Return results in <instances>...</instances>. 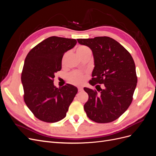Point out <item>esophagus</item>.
<instances>
[{"label": "esophagus", "mask_w": 156, "mask_h": 156, "mask_svg": "<svg viewBox=\"0 0 156 156\" xmlns=\"http://www.w3.org/2000/svg\"><path fill=\"white\" fill-rule=\"evenodd\" d=\"M82 90H83V88H81V87H79L78 88V91L79 92H81Z\"/></svg>", "instance_id": "1"}]
</instances>
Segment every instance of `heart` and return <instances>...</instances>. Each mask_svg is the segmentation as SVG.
<instances>
[{
	"mask_svg": "<svg viewBox=\"0 0 156 156\" xmlns=\"http://www.w3.org/2000/svg\"><path fill=\"white\" fill-rule=\"evenodd\" d=\"M76 53L79 55L80 58H84V56H87L88 55H90L92 54L91 49H90L86 45H79L77 47L76 49ZM68 53H66L62 58V63L64 64L65 60L66 59L68 56ZM68 79L69 81L77 84H82L84 80V74L79 71H74V72H71L68 75Z\"/></svg>",
	"mask_w": 156,
	"mask_h": 156,
	"instance_id": "1",
	"label": "heart"
}]
</instances>
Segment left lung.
<instances>
[{"mask_svg": "<svg viewBox=\"0 0 156 156\" xmlns=\"http://www.w3.org/2000/svg\"><path fill=\"white\" fill-rule=\"evenodd\" d=\"M91 49L95 67L89 83L100 90L84 88L88 100L84 105L87 116L97 123L115 121L133 101L137 77L134 60L128 51L108 36L77 39ZM102 83L105 88H100Z\"/></svg>", "mask_w": 156, "mask_h": 156, "instance_id": "1", "label": "left lung"}]
</instances>
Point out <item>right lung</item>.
I'll return each mask as SVG.
<instances>
[{
  "label": "right lung",
  "instance_id": "add662e5",
  "mask_svg": "<svg viewBox=\"0 0 156 156\" xmlns=\"http://www.w3.org/2000/svg\"><path fill=\"white\" fill-rule=\"evenodd\" d=\"M75 39L51 36L33 48L27 54L21 73L23 99L37 119L53 123L66 116L77 93L76 87L66 84L54 86L55 73L62 68L65 52L76 45Z\"/></svg>",
  "mask_w": 156,
  "mask_h": 156
}]
</instances>
